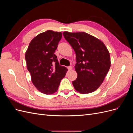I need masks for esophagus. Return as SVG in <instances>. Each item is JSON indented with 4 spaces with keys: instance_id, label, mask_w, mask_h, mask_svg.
<instances>
[{
    "instance_id": "1",
    "label": "esophagus",
    "mask_w": 133,
    "mask_h": 133,
    "mask_svg": "<svg viewBox=\"0 0 133 133\" xmlns=\"http://www.w3.org/2000/svg\"><path fill=\"white\" fill-rule=\"evenodd\" d=\"M68 70H71L72 69H73V68H72L71 66H69L68 67Z\"/></svg>"
}]
</instances>
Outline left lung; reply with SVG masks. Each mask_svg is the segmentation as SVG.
I'll use <instances>...</instances> for the list:
<instances>
[{"label":"left lung","mask_w":133,"mask_h":133,"mask_svg":"<svg viewBox=\"0 0 133 133\" xmlns=\"http://www.w3.org/2000/svg\"><path fill=\"white\" fill-rule=\"evenodd\" d=\"M76 54L75 69L78 74L73 82L80 94H88L101 85L111 65L110 54L104 43L85 32H63Z\"/></svg>","instance_id":"8db88e82"}]
</instances>
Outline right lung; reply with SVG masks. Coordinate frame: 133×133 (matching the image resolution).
I'll use <instances>...</instances> for the list:
<instances>
[{"mask_svg": "<svg viewBox=\"0 0 133 133\" xmlns=\"http://www.w3.org/2000/svg\"><path fill=\"white\" fill-rule=\"evenodd\" d=\"M61 32L46 30L36 36L25 52L27 69L35 87L45 94L57 91L68 69L59 65L54 54L62 39Z\"/></svg>", "mask_w": 133, "mask_h": 133, "instance_id": "add662e5", "label": "right lung"}]
</instances>
